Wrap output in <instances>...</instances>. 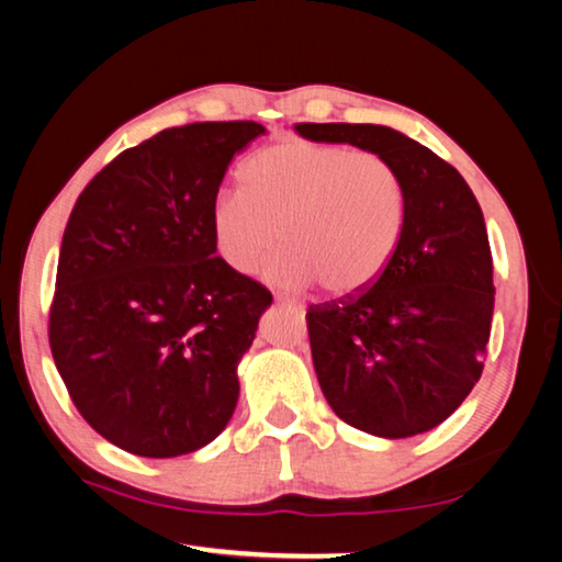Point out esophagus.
Here are the masks:
<instances>
[{
    "mask_svg": "<svg viewBox=\"0 0 562 562\" xmlns=\"http://www.w3.org/2000/svg\"><path fill=\"white\" fill-rule=\"evenodd\" d=\"M274 300H278L280 307H282V310H288L292 317H297V319H302V317H304V307H302V304H300L297 300L284 297V294H274Z\"/></svg>",
    "mask_w": 562,
    "mask_h": 562,
    "instance_id": "34e87169",
    "label": "esophagus"
}]
</instances>
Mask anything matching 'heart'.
<instances>
[{
	"label": "heart",
	"instance_id": "b5f03b06",
	"mask_svg": "<svg viewBox=\"0 0 562 562\" xmlns=\"http://www.w3.org/2000/svg\"><path fill=\"white\" fill-rule=\"evenodd\" d=\"M243 190L213 205V235L233 270H250L280 240L268 278L288 290L319 282L357 297L382 280L406 233L402 176L386 158L341 144L290 138L240 168Z\"/></svg>",
	"mask_w": 562,
	"mask_h": 562
}]
</instances>
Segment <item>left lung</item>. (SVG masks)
Masks as SVG:
<instances>
[{
  "mask_svg": "<svg viewBox=\"0 0 562 562\" xmlns=\"http://www.w3.org/2000/svg\"><path fill=\"white\" fill-rule=\"evenodd\" d=\"M294 131L386 158L408 201L404 240L382 280L307 310L322 394L359 431L382 439L429 431L483 372L496 290L481 205L459 170L394 128L297 123Z\"/></svg>",
  "mask_w": 562,
  "mask_h": 562,
  "instance_id": "8db88e82",
  "label": "left lung"
}]
</instances>
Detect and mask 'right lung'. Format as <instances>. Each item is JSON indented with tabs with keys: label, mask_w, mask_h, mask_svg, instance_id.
Here are the masks:
<instances>
[{
	"label": "right lung",
	"mask_w": 562,
	"mask_h": 562,
	"mask_svg": "<svg viewBox=\"0 0 562 562\" xmlns=\"http://www.w3.org/2000/svg\"><path fill=\"white\" fill-rule=\"evenodd\" d=\"M262 133L255 121L160 131L93 176L69 215L52 357L79 414L123 451H198L235 412L237 364L272 294L215 255L213 205Z\"/></svg>",
	"instance_id": "add662e5"
}]
</instances>
